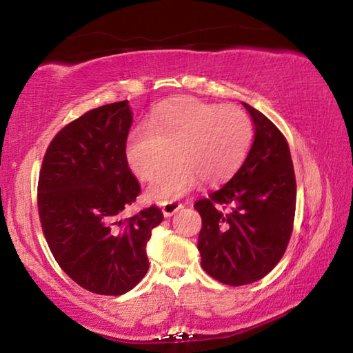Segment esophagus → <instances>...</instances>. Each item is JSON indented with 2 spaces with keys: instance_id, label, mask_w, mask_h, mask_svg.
<instances>
[{
  "instance_id": "1",
  "label": "esophagus",
  "mask_w": 353,
  "mask_h": 353,
  "mask_svg": "<svg viewBox=\"0 0 353 353\" xmlns=\"http://www.w3.org/2000/svg\"><path fill=\"white\" fill-rule=\"evenodd\" d=\"M181 208H182V204L177 201H166L162 204V212L166 218L172 216V214L181 210Z\"/></svg>"
}]
</instances>
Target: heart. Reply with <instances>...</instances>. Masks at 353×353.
<instances>
[{
    "mask_svg": "<svg viewBox=\"0 0 353 353\" xmlns=\"http://www.w3.org/2000/svg\"><path fill=\"white\" fill-rule=\"evenodd\" d=\"M252 137V121L240 107L179 98L154 110L145 128L130 130L124 155L137 177L151 181L173 151L176 160L148 190L151 198L166 201L201 181L218 185L230 179L246 159Z\"/></svg>",
    "mask_w": 353,
    "mask_h": 353,
    "instance_id": "b5f03b06",
    "label": "heart"
}]
</instances>
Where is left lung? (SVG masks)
I'll return each instance as SVG.
<instances>
[{
  "mask_svg": "<svg viewBox=\"0 0 353 353\" xmlns=\"http://www.w3.org/2000/svg\"><path fill=\"white\" fill-rule=\"evenodd\" d=\"M243 105L255 126L252 148L229 182L194 202L202 218V270L230 286L256 282L274 270L290 243L296 213L288 141L270 118Z\"/></svg>",
  "mask_w": 353,
  "mask_h": 353,
  "instance_id": "1",
  "label": "left lung"
}]
</instances>
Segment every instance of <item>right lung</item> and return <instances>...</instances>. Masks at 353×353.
<instances>
[{
  "label": "right lung",
  "instance_id": "add662e5",
  "mask_svg": "<svg viewBox=\"0 0 353 353\" xmlns=\"http://www.w3.org/2000/svg\"><path fill=\"white\" fill-rule=\"evenodd\" d=\"M130 124L128 101L88 110L52 139L39 176L48 246L65 274L94 294L121 296L145 277L146 243L163 221L155 205L119 219L140 194L124 155Z\"/></svg>",
  "mask_w": 353,
  "mask_h": 353
}]
</instances>
